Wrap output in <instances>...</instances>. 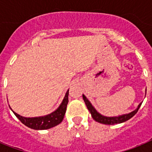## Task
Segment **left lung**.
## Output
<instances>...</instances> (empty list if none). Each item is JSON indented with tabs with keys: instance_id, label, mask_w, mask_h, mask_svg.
<instances>
[{
	"instance_id": "1",
	"label": "left lung",
	"mask_w": 152,
	"mask_h": 152,
	"mask_svg": "<svg viewBox=\"0 0 152 152\" xmlns=\"http://www.w3.org/2000/svg\"><path fill=\"white\" fill-rule=\"evenodd\" d=\"M83 99L85 102V104L87 107H88V110L90 111V113H91L93 119L95 121L101 123V124H104V125H115V124H120V123L125 122L126 121L129 120L130 118H132L137 113V111H138V110H139L142 104L140 103L137 110H135L134 111H132L129 113H127V114L118 116V117H105V116L101 115L100 113H99L97 111L95 110V109L93 107L92 105L91 104L90 102L88 101V99L85 97L84 95H83Z\"/></svg>"
}]
</instances>
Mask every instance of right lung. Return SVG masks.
Segmentation results:
<instances>
[{
	"mask_svg": "<svg viewBox=\"0 0 152 152\" xmlns=\"http://www.w3.org/2000/svg\"><path fill=\"white\" fill-rule=\"evenodd\" d=\"M68 102H69V91H67L61 106L50 114L44 117H39V118H24L15 113L14 111L13 113L16 116V118L27 127L36 130L48 129L59 125L63 121L64 113L66 112Z\"/></svg>",
	"mask_w": 152,
	"mask_h": 152,
	"instance_id": "obj_1",
	"label": "right lung"
}]
</instances>
